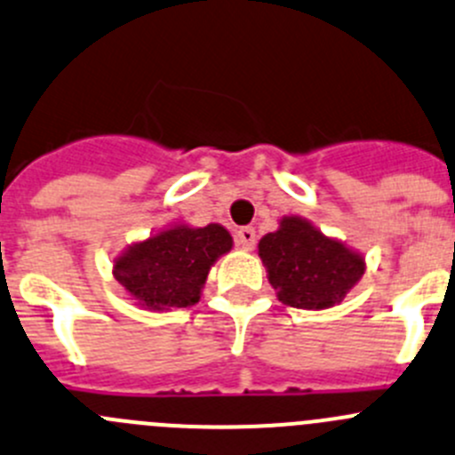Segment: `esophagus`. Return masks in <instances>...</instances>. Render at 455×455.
Wrapping results in <instances>:
<instances>
[{
  "label": "esophagus",
  "instance_id": "obj_1",
  "mask_svg": "<svg viewBox=\"0 0 455 455\" xmlns=\"http://www.w3.org/2000/svg\"><path fill=\"white\" fill-rule=\"evenodd\" d=\"M235 244L242 249H253L255 246V228L253 227H242L235 231Z\"/></svg>",
  "mask_w": 455,
  "mask_h": 455
}]
</instances>
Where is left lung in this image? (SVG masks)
Segmentation results:
<instances>
[{
  "instance_id": "8db88e82",
  "label": "left lung",
  "mask_w": 455,
  "mask_h": 455,
  "mask_svg": "<svg viewBox=\"0 0 455 455\" xmlns=\"http://www.w3.org/2000/svg\"><path fill=\"white\" fill-rule=\"evenodd\" d=\"M258 249L268 282L286 307H333L364 273L358 253L299 218L282 220L280 228L264 235Z\"/></svg>"
}]
</instances>
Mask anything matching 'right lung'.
<instances>
[{
	"label": "right lung",
	"instance_id": "obj_1",
	"mask_svg": "<svg viewBox=\"0 0 455 455\" xmlns=\"http://www.w3.org/2000/svg\"><path fill=\"white\" fill-rule=\"evenodd\" d=\"M233 246L220 224L173 227L135 244L116 262V280L151 308H187L200 299L211 264Z\"/></svg>",
	"mask_w": 455,
	"mask_h": 455
}]
</instances>
